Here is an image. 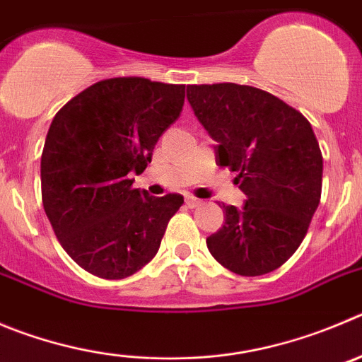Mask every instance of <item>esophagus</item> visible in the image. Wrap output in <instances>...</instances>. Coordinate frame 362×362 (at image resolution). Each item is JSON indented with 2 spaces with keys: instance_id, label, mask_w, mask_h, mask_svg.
Masks as SVG:
<instances>
[{
  "instance_id": "34e87169",
  "label": "esophagus",
  "mask_w": 362,
  "mask_h": 362,
  "mask_svg": "<svg viewBox=\"0 0 362 362\" xmlns=\"http://www.w3.org/2000/svg\"><path fill=\"white\" fill-rule=\"evenodd\" d=\"M185 204H187V207L194 209V207H200L202 200H198V198L191 197V194H185Z\"/></svg>"
}]
</instances>
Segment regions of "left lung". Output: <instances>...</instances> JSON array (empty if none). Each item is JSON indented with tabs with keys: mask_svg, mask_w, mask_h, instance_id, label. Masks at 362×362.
Masks as SVG:
<instances>
[{
	"mask_svg": "<svg viewBox=\"0 0 362 362\" xmlns=\"http://www.w3.org/2000/svg\"><path fill=\"white\" fill-rule=\"evenodd\" d=\"M187 100L216 146V162L235 171L243 209L223 204L225 223L207 238L212 257L257 276L298 250L322 198L323 157L313 127L273 94L238 83L187 86Z\"/></svg>",
	"mask_w": 362,
	"mask_h": 362,
	"instance_id": "obj_1",
	"label": "left lung"
}]
</instances>
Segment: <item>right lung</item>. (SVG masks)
Listing matches in <instances>:
<instances>
[{
	"mask_svg": "<svg viewBox=\"0 0 362 362\" xmlns=\"http://www.w3.org/2000/svg\"><path fill=\"white\" fill-rule=\"evenodd\" d=\"M184 98L185 86L107 78L53 117L40 157L42 205L62 248L86 272L124 279L158 252L184 197H150L132 187L130 175L146 170Z\"/></svg>",
	"mask_w": 362,
	"mask_h": 362,
	"instance_id": "right-lung-1",
	"label": "right lung"
}]
</instances>
